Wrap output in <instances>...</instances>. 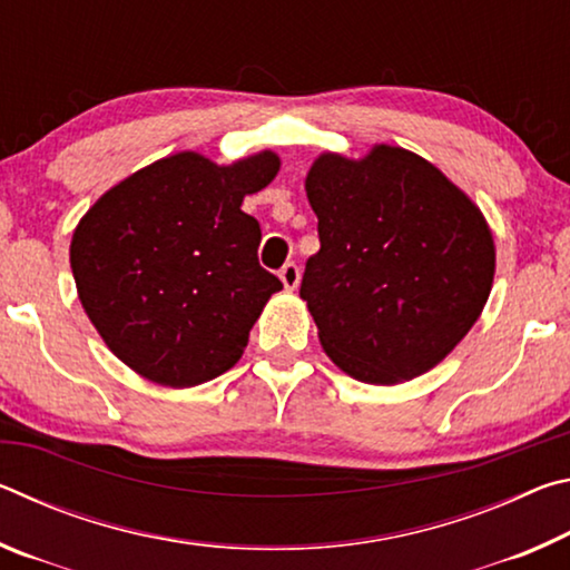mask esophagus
<instances>
[{
  "label": "esophagus",
  "instance_id": "34e87169",
  "mask_svg": "<svg viewBox=\"0 0 570 570\" xmlns=\"http://www.w3.org/2000/svg\"><path fill=\"white\" fill-rule=\"evenodd\" d=\"M278 278H282L288 292H294V288L298 286V278H302V268H298L294 262H288V264H284L282 272H278Z\"/></svg>",
  "mask_w": 570,
  "mask_h": 570
}]
</instances>
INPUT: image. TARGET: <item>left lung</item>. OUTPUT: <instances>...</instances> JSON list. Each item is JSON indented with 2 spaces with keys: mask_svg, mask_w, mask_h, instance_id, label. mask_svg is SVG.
Instances as JSON below:
<instances>
[{
  "mask_svg": "<svg viewBox=\"0 0 570 570\" xmlns=\"http://www.w3.org/2000/svg\"><path fill=\"white\" fill-rule=\"evenodd\" d=\"M306 196L322 248L298 294L332 362L394 384L445 360L493 286L495 246L475 204L432 163L390 146L364 160L324 153Z\"/></svg>",
  "mask_w": 570,
  "mask_h": 570,
  "instance_id": "left-lung-1",
  "label": "left lung"
}]
</instances>
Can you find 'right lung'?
<instances>
[{"label": "right lung", "instance_id": "add662e5", "mask_svg": "<svg viewBox=\"0 0 570 570\" xmlns=\"http://www.w3.org/2000/svg\"><path fill=\"white\" fill-rule=\"evenodd\" d=\"M276 170L268 150L228 168L178 153L132 173L80 220L70 246L77 294L130 370L193 387L240 360L282 288L258 264L262 226L240 204Z\"/></svg>", "mask_w": 570, "mask_h": 570}]
</instances>
